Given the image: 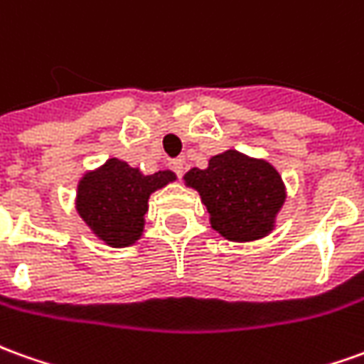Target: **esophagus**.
Masks as SVG:
<instances>
[{
  "label": "esophagus",
  "instance_id": "obj_1",
  "mask_svg": "<svg viewBox=\"0 0 364 364\" xmlns=\"http://www.w3.org/2000/svg\"><path fill=\"white\" fill-rule=\"evenodd\" d=\"M171 167H173V171L179 175V177L185 173V161H183V159H173V161H171Z\"/></svg>",
  "mask_w": 364,
  "mask_h": 364
}]
</instances>
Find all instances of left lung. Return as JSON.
I'll return each instance as SVG.
<instances>
[{
    "instance_id": "left-lung-1",
    "label": "left lung",
    "mask_w": 364,
    "mask_h": 364,
    "mask_svg": "<svg viewBox=\"0 0 364 364\" xmlns=\"http://www.w3.org/2000/svg\"><path fill=\"white\" fill-rule=\"evenodd\" d=\"M185 185L200 195L210 226L230 242H252L268 236L286 203V185L278 169L262 159L226 149L193 167Z\"/></svg>"
}]
</instances>
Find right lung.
<instances>
[{
    "label": "right lung",
    "mask_w": 364,
    "mask_h": 364,
    "mask_svg": "<svg viewBox=\"0 0 364 364\" xmlns=\"http://www.w3.org/2000/svg\"><path fill=\"white\" fill-rule=\"evenodd\" d=\"M169 169L144 175L118 157L86 171L76 187V213L92 235L110 248H126L138 242L146 226L147 200L151 193L173 183Z\"/></svg>",
    "instance_id": "obj_1"
}]
</instances>
